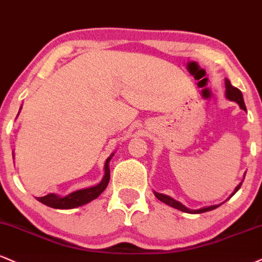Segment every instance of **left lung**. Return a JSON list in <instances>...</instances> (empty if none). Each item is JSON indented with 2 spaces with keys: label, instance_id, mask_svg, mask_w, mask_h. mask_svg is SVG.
Returning a JSON list of instances; mask_svg holds the SVG:
<instances>
[{
  "label": "left lung",
  "instance_id": "obj_1",
  "mask_svg": "<svg viewBox=\"0 0 262 262\" xmlns=\"http://www.w3.org/2000/svg\"><path fill=\"white\" fill-rule=\"evenodd\" d=\"M225 84H226V96L228 97L229 100L235 101V102L239 103V106H241L242 110L247 111V107H245V103H244V100H243V95H242L241 90L237 89V88L233 86V85L231 84V81H229L228 79H226ZM241 187H242V183L238 185L237 188H235L234 193H233L232 195H234L235 193H237V191L239 190V188H241ZM232 195H231V196H232ZM155 196L159 200H161L162 203L169 205V206L174 207V209H178V210L184 211V212H189V213H203V212H206V211L215 210L216 207L220 206V205H213V206L203 207V209H199V210H189L188 207H185L184 205H182L181 203H179V201H176L174 199H172V198L167 196V195H163V194H160V193H155Z\"/></svg>",
  "mask_w": 262,
  "mask_h": 262
}]
</instances>
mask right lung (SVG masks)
I'll use <instances>...</instances> for the list:
<instances>
[{
    "instance_id": "1",
    "label": "right lung",
    "mask_w": 262,
    "mask_h": 262,
    "mask_svg": "<svg viewBox=\"0 0 262 262\" xmlns=\"http://www.w3.org/2000/svg\"><path fill=\"white\" fill-rule=\"evenodd\" d=\"M113 156V155H111ZM111 157L107 159L105 163V176H103L102 181L95 187L81 189V190H77L74 193H71L67 196L59 198L55 194H47L45 196L37 198L40 203L47 205V206L53 207V209H74V207L81 206V205L90 203L91 200L96 199L99 195L105 190L107 184L110 182V167L108 162Z\"/></svg>"
}]
</instances>
